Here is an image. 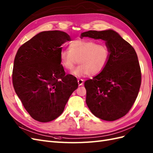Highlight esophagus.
I'll return each instance as SVG.
<instances>
[{
	"instance_id": "1",
	"label": "esophagus",
	"mask_w": 153,
	"mask_h": 153,
	"mask_svg": "<svg viewBox=\"0 0 153 153\" xmlns=\"http://www.w3.org/2000/svg\"><path fill=\"white\" fill-rule=\"evenodd\" d=\"M77 82H78V85H79V86H81L84 83V80L82 79H79L77 80Z\"/></svg>"
}]
</instances>
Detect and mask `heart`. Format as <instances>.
Returning <instances> with one entry per match:
<instances>
[{
  "mask_svg": "<svg viewBox=\"0 0 153 153\" xmlns=\"http://www.w3.org/2000/svg\"><path fill=\"white\" fill-rule=\"evenodd\" d=\"M59 58L62 66L68 71L73 70L77 63L80 64L73 71L74 76H95L101 73L108 63L110 50L106 44L78 39L70 42L68 49L60 52Z\"/></svg>",
  "mask_w": 153,
  "mask_h": 153,
  "instance_id": "1",
  "label": "heart"
}]
</instances>
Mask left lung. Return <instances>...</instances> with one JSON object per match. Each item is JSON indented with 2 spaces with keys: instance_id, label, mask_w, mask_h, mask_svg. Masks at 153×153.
<instances>
[{
  "instance_id": "obj_1",
  "label": "left lung",
  "mask_w": 153,
  "mask_h": 153,
  "mask_svg": "<svg viewBox=\"0 0 153 153\" xmlns=\"http://www.w3.org/2000/svg\"><path fill=\"white\" fill-rule=\"evenodd\" d=\"M89 37L106 42L110 58L103 71L85 81L86 102L99 119L113 121L126 115L136 100L141 85V70L134 48L113 30H88Z\"/></svg>"
}]
</instances>
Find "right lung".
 I'll use <instances>...</instances> for the list:
<instances>
[{
	"mask_svg": "<svg viewBox=\"0 0 153 153\" xmlns=\"http://www.w3.org/2000/svg\"><path fill=\"white\" fill-rule=\"evenodd\" d=\"M70 40L63 31H43L24 43L15 56L12 75L15 91L30 117L41 123L62 114L78 87L76 77L66 75L60 62L62 45Z\"/></svg>",
	"mask_w": 153,
	"mask_h": 153,
	"instance_id": "add662e5",
	"label": "right lung"
}]
</instances>
